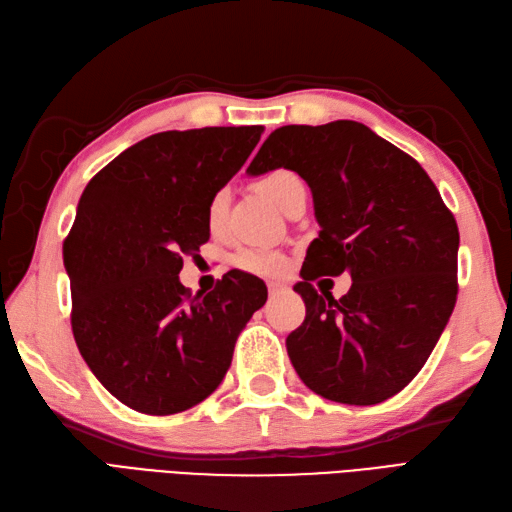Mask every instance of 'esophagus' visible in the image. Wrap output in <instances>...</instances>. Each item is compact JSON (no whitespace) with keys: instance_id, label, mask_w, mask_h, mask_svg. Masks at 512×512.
<instances>
[{"instance_id":"1","label":"esophagus","mask_w":512,"mask_h":512,"mask_svg":"<svg viewBox=\"0 0 512 512\" xmlns=\"http://www.w3.org/2000/svg\"><path fill=\"white\" fill-rule=\"evenodd\" d=\"M286 293V286L280 284V282H269V295L276 297V295H282Z\"/></svg>"}]
</instances>
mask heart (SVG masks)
Returning a JSON list of instances; mask_svg holds the SVG:
<instances>
[{"mask_svg":"<svg viewBox=\"0 0 512 512\" xmlns=\"http://www.w3.org/2000/svg\"><path fill=\"white\" fill-rule=\"evenodd\" d=\"M258 186L260 191H263L271 202L282 210L293 193L304 189V182L291 169H273V171H267L265 176L258 180ZM228 204H230V197H228V191L223 189L210 197L206 217H208V228L213 232L219 230L223 219H226ZM234 263L247 273H256V276H276V273H280L284 267V256L278 252H269V249H243V252L236 254Z\"/></svg>","mask_w":512,"mask_h":512,"instance_id":"b5f03b06","label":"heart"}]
</instances>
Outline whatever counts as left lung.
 Segmentation results:
<instances>
[{"label":"left lung","mask_w":512,"mask_h":512,"mask_svg":"<svg viewBox=\"0 0 512 512\" xmlns=\"http://www.w3.org/2000/svg\"><path fill=\"white\" fill-rule=\"evenodd\" d=\"M280 167L306 180L321 226L295 284L306 319L286 336L297 376L332 402L389 400L426 365L450 321L456 219L419 162L358 121L273 130L247 173ZM343 270L353 289L341 300L309 284Z\"/></svg>","instance_id":"8db88e82"}]
</instances>
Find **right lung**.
Wrapping results in <instances>:
<instances>
[{
  "mask_svg": "<svg viewBox=\"0 0 512 512\" xmlns=\"http://www.w3.org/2000/svg\"><path fill=\"white\" fill-rule=\"evenodd\" d=\"M263 126L169 130L121 152L86 184L62 245L71 330L95 378L145 415H176L213 393L267 286L228 271L191 297L178 273L210 236L208 202Z\"/></svg>",
  "mask_w": 512,
  "mask_h": 512,
  "instance_id": "1",
  "label": "right lung"
}]
</instances>
